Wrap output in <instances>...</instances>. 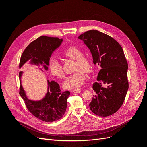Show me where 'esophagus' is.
Returning <instances> with one entry per match:
<instances>
[{
  "label": "esophagus",
  "mask_w": 147,
  "mask_h": 147,
  "mask_svg": "<svg viewBox=\"0 0 147 147\" xmlns=\"http://www.w3.org/2000/svg\"><path fill=\"white\" fill-rule=\"evenodd\" d=\"M73 92L75 93H80L81 92V90L79 88H77V89H74L73 90Z\"/></svg>",
  "instance_id": "1"
}]
</instances>
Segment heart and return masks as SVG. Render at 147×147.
<instances>
[{
    "mask_svg": "<svg viewBox=\"0 0 147 147\" xmlns=\"http://www.w3.org/2000/svg\"><path fill=\"white\" fill-rule=\"evenodd\" d=\"M63 56L65 58L75 60L74 70L75 72L66 78L63 84L65 89L71 90L82 86L85 78L84 73L90 74L92 71V65L91 59L88 56L83 55V51L75 46L67 48L63 53ZM50 71L51 74L59 79L64 78L63 67L56 59H51L50 63Z\"/></svg>",
    "mask_w": 147,
    "mask_h": 147,
    "instance_id": "1",
    "label": "heart"
}]
</instances>
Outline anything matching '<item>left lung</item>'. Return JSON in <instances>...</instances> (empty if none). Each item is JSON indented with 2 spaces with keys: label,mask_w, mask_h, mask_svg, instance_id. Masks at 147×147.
Returning a JSON list of instances; mask_svg holds the SVG:
<instances>
[{
  "label": "left lung",
  "mask_w": 147,
  "mask_h": 147,
  "mask_svg": "<svg viewBox=\"0 0 147 147\" xmlns=\"http://www.w3.org/2000/svg\"><path fill=\"white\" fill-rule=\"evenodd\" d=\"M78 38L90 50L94 64L100 67L92 84L96 94L89 104L90 110L99 117L110 116L121 107L129 88L128 64L123 48L114 38L96 30Z\"/></svg>",
  "instance_id": "obj_1"
}]
</instances>
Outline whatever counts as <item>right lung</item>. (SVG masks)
Here are the masks:
<instances>
[{
  "mask_svg": "<svg viewBox=\"0 0 147 147\" xmlns=\"http://www.w3.org/2000/svg\"><path fill=\"white\" fill-rule=\"evenodd\" d=\"M62 42L63 39L44 35L35 40L26 48L22 54L20 68L30 59L31 63L34 64L39 65L44 63L46 64L43 66L44 69L47 70V65H49L52 53L60 46ZM22 73V72L19 73L20 78ZM48 92L45 97L41 100L34 101L28 99L21 84L20 86L19 94L24 100L29 112L34 117L43 121L53 122L61 119L64 115L70 92L69 91L61 92L59 84L56 82L48 80Z\"/></svg>",
  "mask_w": 147,
  "mask_h": 147,
  "instance_id": "add662e5",
  "label": "right lung"
}]
</instances>
